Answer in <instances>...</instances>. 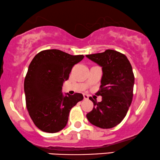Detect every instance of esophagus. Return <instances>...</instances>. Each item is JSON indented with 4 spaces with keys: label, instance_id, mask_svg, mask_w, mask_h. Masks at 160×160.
<instances>
[{
    "label": "esophagus",
    "instance_id": "34e87169",
    "mask_svg": "<svg viewBox=\"0 0 160 160\" xmlns=\"http://www.w3.org/2000/svg\"><path fill=\"white\" fill-rule=\"evenodd\" d=\"M83 95H84V98L85 99V100H87V99H88V98H89V95H87V94H84Z\"/></svg>",
    "mask_w": 160,
    "mask_h": 160
}]
</instances>
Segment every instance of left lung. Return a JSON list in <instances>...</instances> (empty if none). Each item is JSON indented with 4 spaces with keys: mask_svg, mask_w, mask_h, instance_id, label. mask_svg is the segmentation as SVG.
Here are the masks:
<instances>
[{
    "mask_svg": "<svg viewBox=\"0 0 160 160\" xmlns=\"http://www.w3.org/2000/svg\"><path fill=\"white\" fill-rule=\"evenodd\" d=\"M86 57L100 65L103 71L100 90L96 92L102 101L97 102L90 98L94 107L87 118L97 127L113 128L123 121L132 103L134 84L132 65L125 55L114 50Z\"/></svg>",
    "mask_w": 160,
    "mask_h": 160,
    "instance_id": "left-lung-1",
    "label": "left lung"
}]
</instances>
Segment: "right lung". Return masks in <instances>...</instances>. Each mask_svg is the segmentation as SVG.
I'll return each mask as SVG.
<instances>
[{"label":"right lung","instance_id":"add662e5","mask_svg":"<svg viewBox=\"0 0 160 160\" xmlns=\"http://www.w3.org/2000/svg\"><path fill=\"white\" fill-rule=\"evenodd\" d=\"M84 57L51 49L40 51L31 62L24 81L26 108L35 126L42 132L56 133L63 129L70 109L84 98L82 93L62 92L72 67Z\"/></svg>","mask_w":160,"mask_h":160}]
</instances>
